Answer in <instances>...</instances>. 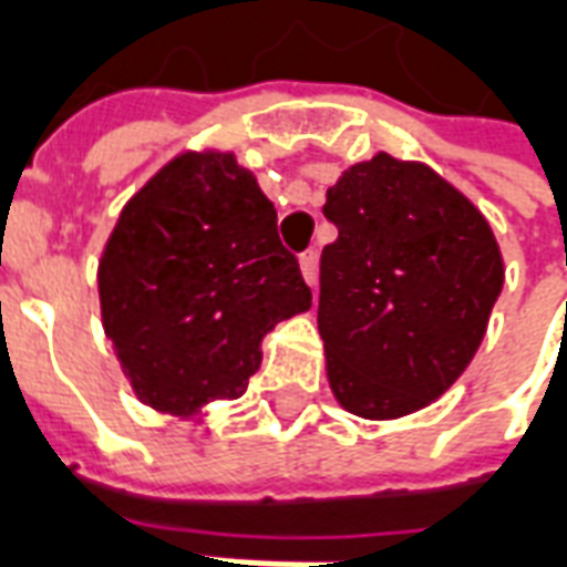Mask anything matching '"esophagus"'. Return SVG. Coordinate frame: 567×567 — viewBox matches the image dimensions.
Wrapping results in <instances>:
<instances>
[{
	"mask_svg": "<svg viewBox=\"0 0 567 567\" xmlns=\"http://www.w3.org/2000/svg\"><path fill=\"white\" fill-rule=\"evenodd\" d=\"M300 272H303L307 285H316V276H319V255H316L312 248L300 255Z\"/></svg>",
	"mask_w": 567,
	"mask_h": 567,
	"instance_id": "1",
	"label": "esophagus"
}]
</instances>
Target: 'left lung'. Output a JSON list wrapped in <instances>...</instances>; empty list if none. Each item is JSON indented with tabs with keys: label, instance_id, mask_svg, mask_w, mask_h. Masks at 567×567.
Listing matches in <instances>:
<instances>
[{
	"label": "left lung",
	"instance_id": "obj_1",
	"mask_svg": "<svg viewBox=\"0 0 567 567\" xmlns=\"http://www.w3.org/2000/svg\"><path fill=\"white\" fill-rule=\"evenodd\" d=\"M319 333L333 398L364 419L416 413L458 380L504 288L492 227L431 166L377 157L328 187Z\"/></svg>",
	"mask_w": 567,
	"mask_h": 567
}]
</instances>
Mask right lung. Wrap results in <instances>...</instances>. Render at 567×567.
I'll return each instance as SVG.
<instances>
[{"instance_id": "obj_1", "label": "right lung", "mask_w": 567, "mask_h": 567, "mask_svg": "<svg viewBox=\"0 0 567 567\" xmlns=\"http://www.w3.org/2000/svg\"><path fill=\"white\" fill-rule=\"evenodd\" d=\"M96 282L136 398L182 419L246 392L260 340L312 307L272 203L230 151H185L136 190Z\"/></svg>"}]
</instances>
